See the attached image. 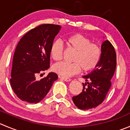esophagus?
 <instances>
[{"label": "esophagus", "mask_w": 130, "mask_h": 130, "mask_svg": "<svg viewBox=\"0 0 130 130\" xmlns=\"http://www.w3.org/2000/svg\"><path fill=\"white\" fill-rule=\"evenodd\" d=\"M62 79L63 80H64L65 82H70L71 81V79L70 78H67V77H64V76H61Z\"/></svg>", "instance_id": "34e87169"}]
</instances>
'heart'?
Here are the masks:
<instances>
[{"label": "heart", "mask_w": 130, "mask_h": 130, "mask_svg": "<svg viewBox=\"0 0 130 130\" xmlns=\"http://www.w3.org/2000/svg\"><path fill=\"white\" fill-rule=\"evenodd\" d=\"M68 47L75 51L72 61L55 64L52 68L54 72L65 77L71 76L83 71H89L96 68L101 58V48L98 44L91 43V40L80 34L68 36L65 39ZM50 55L55 61L61 60L64 47L60 40H55L51 44Z\"/></svg>", "instance_id": "b5f03b06"}]
</instances>
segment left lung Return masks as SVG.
<instances>
[{
	"label": "left lung",
	"instance_id": "8db88e82",
	"mask_svg": "<svg viewBox=\"0 0 130 130\" xmlns=\"http://www.w3.org/2000/svg\"><path fill=\"white\" fill-rule=\"evenodd\" d=\"M101 51L100 62L94 70L82 76L87 82L83 84L82 92L72 98L75 106L81 110L91 109L101 104L112 86L110 80L116 68L115 49L110 42L106 40L101 44Z\"/></svg>",
	"mask_w": 130,
	"mask_h": 130
}]
</instances>
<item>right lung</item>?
<instances>
[{"label":"right lung","instance_id":"1","mask_svg":"<svg viewBox=\"0 0 130 130\" xmlns=\"http://www.w3.org/2000/svg\"><path fill=\"white\" fill-rule=\"evenodd\" d=\"M60 29L58 25H41L18 42L13 56L10 83L15 94L22 101L39 103L57 80V75L53 72L41 80H36V75L50 68V46Z\"/></svg>","mask_w":130,"mask_h":130}]
</instances>
